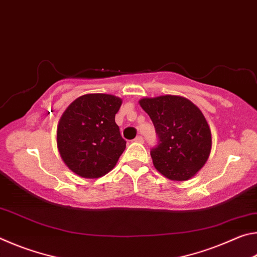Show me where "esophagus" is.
Masks as SVG:
<instances>
[{
	"mask_svg": "<svg viewBox=\"0 0 257 257\" xmlns=\"http://www.w3.org/2000/svg\"><path fill=\"white\" fill-rule=\"evenodd\" d=\"M134 141L136 143H144V138H143L142 136H137L136 138L134 139Z\"/></svg>",
	"mask_w": 257,
	"mask_h": 257,
	"instance_id": "obj_1",
	"label": "esophagus"
}]
</instances>
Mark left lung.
<instances>
[{"instance_id": "8db88e82", "label": "left lung", "mask_w": 257, "mask_h": 257, "mask_svg": "<svg viewBox=\"0 0 257 257\" xmlns=\"http://www.w3.org/2000/svg\"><path fill=\"white\" fill-rule=\"evenodd\" d=\"M139 104L153 121L159 137L151 151L156 170L170 180L194 177L206 163L212 147L211 129L202 111L176 95L145 97Z\"/></svg>"}]
</instances>
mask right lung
<instances>
[{"mask_svg": "<svg viewBox=\"0 0 257 257\" xmlns=\"http://www.w3.org/2000/svg\"><path fill=\"white\" fill-rule=\"evenodd\" d=\"M122 99L110 94H86L63 112L56 130L61 159L82 178H99L115 167L125 149L115 123Z\"/></svg>", "mask_w": 257, "mask_h": 257, "instance_id": "1", "label": "right lung"}]
</instances>
